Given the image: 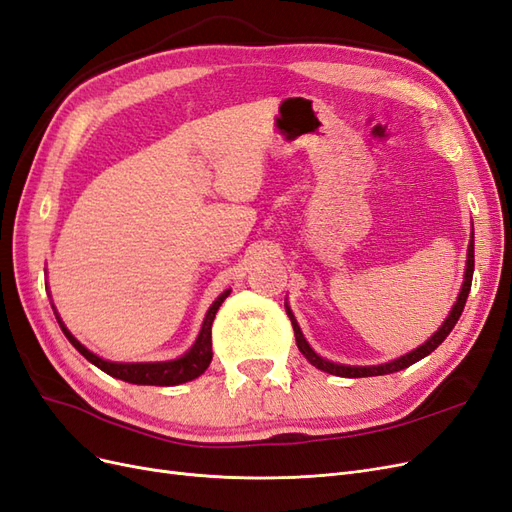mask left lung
Here are the masks:
<instances>
[{"label": "left lung", "mask_w": 512, "mask_h": 512, "mask_svg": "<svg viewBox=\"0 0 512 512\" xmlns=\"http://www.w3.org/2000/svg\"><path fill=\"white\" fill-rule=\"evenodd\" d=\"M472 273H474V232L470 237V245H468V262H466V275H463V284H461V292L459 297L451 309V314H448V318L444 320L442 327L433 333L427 342L423 346H418L416 350L399 356V359L395 361H389V363H382V365H369V367H354V365H339V363H333V361H327L322 359L320 354H316L312 350V346L307 344V339L303 337L301 333V327L297 324V320H294V314L290 312V307L286 303V314L292 322V329H294V337H297V346L301 350V354L305 356V359L312 363L316 369L320 371H327V374H333V376H342V378H367V376H384V374H395V371L399 369H406L410 367L412 363L425 359L427 354H431L433 350H436L444 339L448 337V333H451L455 329V324L463 312V307H466V301H468V294H470V288H472Z\"/></svg>", "instance_id": "obj_1"}]
</instances>
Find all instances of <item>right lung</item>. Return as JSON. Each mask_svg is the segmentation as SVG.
<instances>
[{"label":"right lung","instance_id":"obj_1","mask_svg":"<svg viewBox=\"0 0 512 512\" xmlns=\"http://www.w3.org/2000/svg\"><path fill=\"white\" fill-rule=\"evenodd\" d=\"M230 290H224L218 299L213 301V305L209 307V312L205 316L203 329H200L194 346L185 352L183 356L175 361H160V363H115V361H104L100 359L98 354H94L91 350H87L79 339H76L68 329L66 324L61 322V318L55 312V318L59 322L61 331L68 337V342L79 350L89 363H94L96 367H100L104 374L119 378L123 382L130 384H149V386H175V384H183L190 382L194 378H198L200 374H205V369L209 367L213 352H211V324L215 314H218L220 305L224 303V299L228 297Z\"/></svg>","mask_w":512,"mask_h":512}]
</instances>
